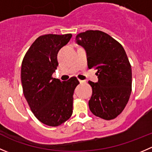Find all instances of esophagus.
<instances>
[{"label":"esophagus","instance_id":"1","mask_svg":"<svg viewBox=\"0 0 152 152\" xmlns=\"http://www.w3.org/2000/svg\"><path fill=\"white\" fill-rule=\"evenodd\" d=\"M79 82H80V84L85 83V80H79Z\"/></svg>","mask_w":152,"mask_h":152}]
</instances>
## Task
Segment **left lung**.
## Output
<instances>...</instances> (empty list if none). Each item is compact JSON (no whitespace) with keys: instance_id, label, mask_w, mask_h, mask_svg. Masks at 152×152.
<instances>
[{"instance_id":"1","label":"left lung","mask_w":152,"mask_h":152,"mask_svg":"<svg viewBox=\"0 0 152 152\" xmlns=\"http://www.w3.org/2000/svg\"><path fill=\"white\" fill-rule=\"evenodd\" d=\"M76 40L85 49L88 68L97 70L98 82H88L93 90L90 111L104 120L115 118L132 92V67L125 50L114 38L98 30L79 34Z\"/></svg>"}]
</instances>
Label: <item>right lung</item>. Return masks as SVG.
<instances>
[{
    "label": "right lung",
    "mask_w": 152,
    "mask_h": 152,
    "mask_svg": "<svg viewBox=\"0 0 152 152\" xmlns=\"http://www.w3.org/2000/svg\"><path fill=\"white\" fill-rule=\"evenodd\" d=\"M71 34L39 37L23 59L21 82L24 96L35 117L42 124L58 126L73 113V93L79 84L76 77L66 82L52 77L57 68V53Z\"/></svg>",
    "instance_id": "add662e5"
}]
</instances>
